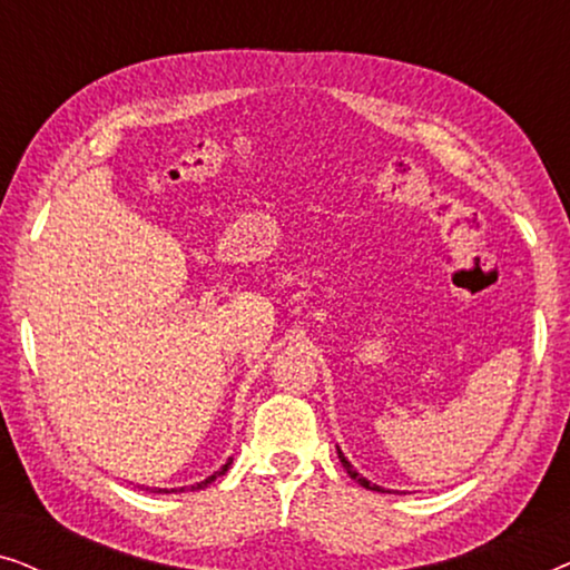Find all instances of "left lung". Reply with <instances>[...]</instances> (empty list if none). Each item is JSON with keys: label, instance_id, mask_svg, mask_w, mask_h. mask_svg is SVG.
I'll use <instances>...</instances> for the list:
<instances>
[{"label": "left lung", "instance_id": "obj_1", "mask_svg": "<svg viewBox=\"0 0 570 570\" xmlns=\"http://www.w3.org/2000/svg\"><path fill=\"white\" fill-rule=\"evenodd\" d=\"M337 456H340V462H342V466H345V470H347V474H350V478H353V480L357 482V485H363L365 490H379V493H384V488H381V485H373V482H368V480H365L361 472H357V470H353V464H350V462H347V459H345V454H342V451H340V446H337Z\"/></svg>", "mask_w": 570, "mask_h": 570}]
</instances>
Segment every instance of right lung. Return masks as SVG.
Here are the masks:
<instances>
[{"instance_id": "add662e5", "label": "right lung", "mask_w": 570, "mask_h": 570, "mask_svg": "<svg viewBox=\"0 0 570 570\" xmlns=\"http://www.w3.org/2000/svg\"><path fill=\"white\" fill-rule=\"evenodd\" d=\"M230 462H233V459H228V462H225L223 466H220V470H217L215 474H209V478L207 480H202V482H197V485H191V490H202V488H207L209 485V482H215L217 478H220V474H225V472H228V466H230ZM145 490H150V493H168V490L166 488H145ZM184 490V488H181Z\"/></svg>"}]
</instances>
